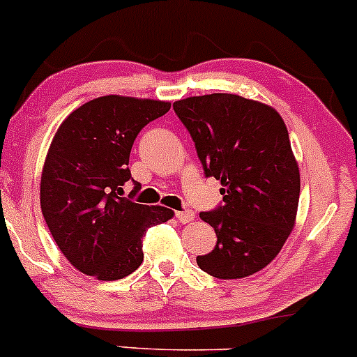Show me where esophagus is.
Masks as SVG:
<instances>
[{
  "instance_id": "esophagus-1",
  "label": "esophagus",
  "mask_w": 357,
  "mask_h": 357,
  "mask_svg": "<svg viewBox=\"0 0 357 357\" xmlns=\"http://www.w3.org/2000/svg\"><path fill=\"white\" fill-rule=\"evenodd\" d=\"M175 216H177V220L180 223H189L194 220V213L190 211V209H185V211H177L175 213Z\"/></svg>"
}]
</instances>
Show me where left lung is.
Here are the masks:
<instances>
[{
    "label": "left lung",
    "mask_w": 357,
    "mask_h": 357,
    "mask_svg": "<svg viewBox=\"0 0 357 357\" xmlns=\"http://www.w3.org/2000/svg\"><path fill=\"white\" fill-rule=\"evenodd\" d=\"M196 144L206 177L222 183L223 206L199 213L216 245L197 256L211 277L244 278L277 258L296 225L301 175L278 112L237 94H204L174 102Z\"/></svg>",
    "instance_id": "1"
}]
</instances>
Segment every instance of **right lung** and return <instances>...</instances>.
<instances>
[{
  "instance_id": "1",
  "label": "right lung",
  "mask_w": 357,
  "mask_h": 357,
  "mask_svg": "<svg viewBox=\"0 0 357 357\" xmlns=\"http://www.w3.org/2000/svg\"><path fill=\"white\" fill-rule=\"evenodd\" d=\"M170 106L109 94L77 108L58 127L43 167L41 209L60 251L84 275L98 280L130 275L144 259L146 230L174 218L165 206L122 197L135 137Z\"/></svg>"
}]
</instances>
